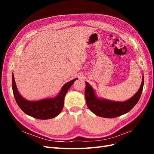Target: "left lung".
Returning <instances> with one entry per match:
<instances>
[{"instance_id": "left-lung-1", "label": "left lung", "mask_w": 154, "mask_h": 154, "mask_svg": "<svg viewBox=\"0 0 154 154\" xmlns=\"http://www.w3.org/2000/svg\"><path fill=\"white\" fill-rule=\"evenodd\" d=\"M85 96L87 105L93 113L100 117L106 118H113L118 117L127 113L137 104L141 96L144 78L143 76L142 83L137 92L130 100L124 102L110 101L105 100H100L94 95V92L92 87L85 82Z\"/></svg>"}]
</instances>
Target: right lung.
Listing matches in <instances>:
<instances>
[{
  "mask_svg": "<svg viewBox=\"0 0 154 154\" xmlns=\"http://www.w3.org/2000/svg\"><path fill=\"white\" fill-rule=\"evenodd\" d=\"M77 78L70 81L64 85L59 94L54 98H48L37 101H29L20 96L18 92L12 75V88L14 97L18 106L26 114L39 119H48L53 118L58 116L63 109L64 98L69 88Z\"/></svg>",
  "mask_w": 154,
  "mask_h": 154,
  "instance_id": "add662e5",
  "label": "right lung"
}]
</instances>
